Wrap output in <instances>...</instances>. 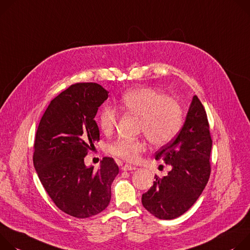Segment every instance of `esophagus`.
Returning a JSON list of instances; mask_svg holds the SVG:
<instances>
[{
  "label": "esophagus",
  "instance_id": "esophagus-1",
  "mask_svg": "<svg viewBox=\"0 0 250 250\" xmlns=\"http://www.w3.org/2000/svg\"><path fill=\"white\" fill-rule=\"evenodd\" d=\"M122 170L123 171H134V170H136V167H134V166H131V165H128V164H125L122 167Z\"/></svg>",
  "mask_w": 250,
  "mask_h": 250
}]
</instances>
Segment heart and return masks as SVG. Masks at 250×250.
I'll return each instance as SVG.
<instances>
[{"instance_id":"heart-1","label":"heart","mask_w":250,"mask_h":250,"mask_svg":"<svg viewBox=\"0 0 250 250\" xmlns=\"http://www.w3.org/2000/svg\"><path fill=\"white\" fill-rule=\"evenodd\" d=\"M121 109L140 117V131L157 146L168 144L180 132L184 122V111L176 100L149 87H137L123 94L119 101ZM119 114L111 106H105L99 113L101 130L109 134L116 126ZM147 144L142 139L119 138L109 147L116 157L134 162L146 150Z\"/></svg>"}]
</instances>
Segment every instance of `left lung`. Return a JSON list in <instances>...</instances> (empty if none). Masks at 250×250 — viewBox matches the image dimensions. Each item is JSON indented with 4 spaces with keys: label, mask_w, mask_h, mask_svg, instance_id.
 I'll list each match as a JSON object with an SVG mask.
<instances>
[{
    "label": "left lung",
    "mask_w": 250,
    "mask_h": 250,
    "mask_svg": "<svg viewBox=\"0 0 250 250\" xmlns=\"http://www.w3.org/2000/svg\"><path fill=\"white\" fill-rule=\"evenodd\" d=\"M211 146L206 110L195 95L176 139L156 153V160L165 161L172 169L163 179L155 176L153 186L142 195L143 207L160 219H174L185 213L209 179Z\"/></svg>",
    "instance_id": "left-lung-1"
}]
</instances>
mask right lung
I'll return each instance as SVG.
<instances>
[{
  "label": "right lung",
  "instance_id": "obj_1",
  "mask_svg": "<svg viewBox=\"0 0 250 250\" xmlns=\"http://www.w3.org/2000/svg\"><path fill=\"white\" fill-rule=\"evenodd\" d=\"M108 91L97 83H76L52 99L39 124L34 166L44 189L60 209L86 218L104 210L111 184L119 173L112 158L99 169L86 167L84 157L99 140L94 120Z\"/></svg>",
  "mask_w": 250,
  "mask_h": 250
}]
</instances>
